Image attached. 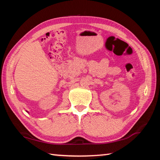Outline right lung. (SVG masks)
I'll list each match as a JSON object with an SVG mask.
<instances>
[{
	"mask_svg": "<svg viewBox=\"0 0 160 160\" xmlns=\"http://www.w3.org/2000/svg\"><path fill=\"white\" fill-rule=\"evenodd\" d=\"M26 112H28V113H29V112H28V111H26Z\"/></svg>",
	"mask_w": 160,
	"mask_h": 160,
	"instance_id": "1",
	"label": "right lung"
}]
</instances>
